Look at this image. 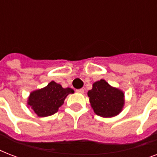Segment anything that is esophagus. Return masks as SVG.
Returning a JSON list of instances; mask_svg holds the SVG:
<instances>
[{
  "label": "esophagus",
  "instance_id": "1",
  "mask_svg": "<svg viewBox=\"0 0 157 157\" xmlns=\"http://www.w3.org/2000/svg\"><path fill=\"white\" fill-rule=\"evenodd\" d=\"M76 92L79 94H83L84 93V90L83 89H79V90H76Z\"/></svg>",
  "mask_w": 157,
  "mask_h": 157
}]
</instances>
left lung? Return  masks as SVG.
Here are the masks:
<instances>
[{"label":"left lung","mask_w":157,"mask_h":157,"mask_svg":"<svg viewBox=\"0 0 157 157\" xmlns=\"http://www.w3.org/2000/svg\"><path fill=\"white\" fill-rule=\"evenodd\" d=\"M88 96L94 113L102 117L117 116L124 107V92L111 86L103 79L93 84Z\"/></svg>","instance_id":"left-lung-1"}]
</instances>
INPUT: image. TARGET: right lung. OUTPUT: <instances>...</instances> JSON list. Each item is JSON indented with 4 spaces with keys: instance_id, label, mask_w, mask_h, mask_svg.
I'll return each mask as SVG.
<instances>
[{
    "instance_id": "add662e5",
    "label": "right lung",
    "mask_w": 157,
    "mask_h": 157,
    "mask_svg": "<svg viewBox=\"0 0 157 157\" xmlns=\"http://www.w3.org/2000/svg\"><path fill=\"white\" fill-rule=\"evenodd\" d=\"M73 93L72 89L63 88L53 81L44 88L33 91L28 97V105L38 117H49L56 113L67 96Z\"/></svg>"
}]
</instances>
